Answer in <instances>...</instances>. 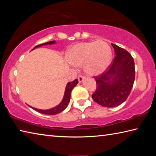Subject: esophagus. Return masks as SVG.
Wrapping results in <instances>:
<instances>
[{
	"label": "esophagus",
	"mask_w": 156,
	"mask_h": 156,
	"mask_svg": "<svg viewBox=\"0 0 156 156\" xmlns=\"http://www.w3.org/2000/svg\"><path fill=\"white\" fill-rule=\"evenodd\" d=\"M84 79V76L83 75H79L78 76V80L79 83H82Z\"/></svg>",
	"instance_id": "esophagus-1"
}]
</instances>
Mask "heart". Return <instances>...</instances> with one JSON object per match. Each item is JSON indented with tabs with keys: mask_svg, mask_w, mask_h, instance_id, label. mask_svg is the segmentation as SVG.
<instances>
[{
	"mask_svg": "<svg viewBox=\"0 0 156 156\" xmlns=\"http://www.w3.org/2000/svg\"><path fill=\"white\" fill-rule=\"evenodd\" d=\"M112 50L106 42L97 41L75 44L68 54V61L74 66L84 65L87 74H100L108 67Z\"/></svg>",
	"mask_w": 156,
	"mask_h": 156,
	"instance_id": "heart-1",
	"label": "heart"
}]
</instances>
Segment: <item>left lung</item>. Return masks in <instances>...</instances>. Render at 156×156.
Segmentation results:
<instances>
[{"instance_id": "obj_1", "label": "left lung", "mask_w": 156, "mask_h": 156, "mask_svg": "<svg viewBox=\"0 0 156 156\" xmlns=\"http://www.w3.org/2000/svg\"><path fill=\"white\" fill-rule=\"evenodd\" d=\"M115 56L107 72L94 76L96 89L92 98L105 107L120 105L127 98L135 80V65L133 57L125 49L112 44Z\"/></svg>"}]
</instances>
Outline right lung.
Returning <instances> with one entry per match:
<instances>
[{"label": "right lung", "instance_id": "right-lung-1", "mask_svg": "<svg viewBox=\"0 0 156 156\" xmlns=\"http://www.w3.org/2000/svg\"><path fill=\"white\" fill-rule=\"evenodd\" d=\"M55 43V41H50V42H47V43H43V44H38V45L36 46L33 49H34L36 47H41V46H43V45H46V44H54ZM78 83V79H76L72 82H69L67 83V86H66V89H65V96L64 98H63V99L62 100V102H60V103L58 105V106L55 107L54 108H52V109H47V110H41V109H36V108H34V107H31L33 109L36 110V112H38L39 113H43V114H46V115H55V114H57V113H59L61 112H62L63 110L66 109V107H67V105L69 104V100H70V96H71V91L73 89V88L74 87L76 86V84Z\"/></svg>", "mask_w": 156, "mask_h": 156}]
</instances>
